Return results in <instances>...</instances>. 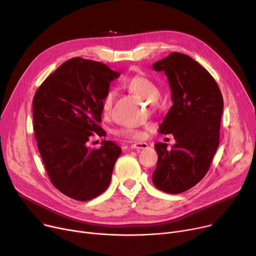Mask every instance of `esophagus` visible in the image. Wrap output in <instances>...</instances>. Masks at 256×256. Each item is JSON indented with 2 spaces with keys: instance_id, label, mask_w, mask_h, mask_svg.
Returning <instances> with one entry per match:
<instances>
[{
  "instance_id": "obj_1",
  "label": "esophagus",
  "mask_w": 256,
  "mask_h": 256,
  "mask_svg": "<svg viewBox=\"0 0 256 256\" xmlns=\"http://www.w3.org/2000/svg\"><path fill=\"white\" fill-rule=\"evenodd\" d=\"M147 147H148V144L145 143V142H135V143H132L130 145V148L137 150H145V148H147Z\"/></svg>"
}]
</instances>
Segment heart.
<instances>
[{"label":"heart","instance_id":"1","mask_svg":"<svg viewBox=\"0 0 256 256\" xmlns=\"http://www.w3.org/2000/svg\"><path fill=\"white\" fill-rule=\"evenodd\" d=\"M124 87L136 96L140 100L146 102H156L160 96V88L150 78L144 76H134L124 82ZM114 100V92L106 91L102 102V111L104 115H108L111 111V108ZM115 135L124 137L128 139H139L142 137V130L134 128H119L115 132Z\"/></svg>","mask_w":256,"mask_h":256}]
</instances>
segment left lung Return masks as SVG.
I'll list each match as a JSON object with an SVG mask.
<instances>
[{
  "instance_id": "left-lung-1",
  "label": "left lung",
  "mask_w": 256,
  "mask_h": 256,
  "mask_svg": "<svg viewBox=\"0 0 256 256\" xmlns=\"http://www.w3.org/2000/svg\"><path fill=\"white\" fill-rule=\"evenodd\" d=\"M164 72L171 88L172 106L160 132L172 134L176 143L167 150L158 142L152 182L158 190L180 194L204 178L219 146L223 98L210 74L191 57L171 52L152 64Z\"/></svg>"
}]
</instances>
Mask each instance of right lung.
Instances as JSON below:
<instances>
[{
	"instance_id": "1",
	"label": "right lung",
	"mask_w": 256,
	"mask_h": 256,
	"mask_svg": "<svg viewBox=\"0 0 256 256\" xmlns=\"http://www.w3.org/2000/svg\"><path fill=\"white\" fill-rule=\"evenodd\" d=\"M120 76L106 64L80 57L60 65L37 89L33 128L38 150L52 186L64 195L87 201L109 186L121 148L102 140L98 150L87 142L104 137L102 102Z\"/></svg>"
}]
</instances>
